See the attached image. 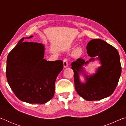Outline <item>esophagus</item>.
<instances>
[{
  "label": "esophagus",
  "mask_w": 126,
  "mask_h": 126,
  "mask_svg": "<svg viewBox=\"0 0 126 126\" xmlns=\"http://www.w3.org/2000/svg\"><path fill=\"white\" fill-rule=\"evenodd\" d=\"M63 65L64 67L66 68L68 65V58H64L63 59Z\"/></svg>",
  "instance_id": "obj_1"
}]
</instances>
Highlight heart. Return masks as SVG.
I'll return each instance as SVG.
<instances>
[{
	"instance_id": "heart-1",
	"label": "heart",
	"mask_w": 126,
	"mask_h": 126,
	"mask_svg": "<svg viewBox=\"0 0 126 126\" xmlns=\"http://www.w3.org/2000/svg\"><path fill=\"white\" fill-rule=\"evenodd\" d=\"M82 54V49L80 48H77L74 51L73 55L75 57H79Z\"/></svg>"
}]
</instances>
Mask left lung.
I'll use <instances>...</instances> for the list:
<instances>
[{"mask_svg": "<svg viewBox=\"0 0 126 126\" xmlns=\"http://www.w3.org/2000/svg\"><path fill=\"white\" fill-rule=\"evenodd\" d=\"M87 50L92 58L89 61L79 58L71 64L75 89L78 94L87 101L101 100L111 95L118 84L122 71L119 55L114 47L99 39L91 40L87 44ZM96 56L101 66L94 75H87L82 66L94 60V57ZM81 73L86 78L85 83L80 81L79 74Z\"/></svg>", "mask_w": 126, "mask_h": 126, "instance_id": "1", "label": "left lung"}]
</instances>
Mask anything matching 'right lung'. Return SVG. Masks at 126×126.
Returning a JSON list of instances; mask_svg holds the SVG:
<instances>
[{
  "label": "right lung",
  "instance_id": "add662e5",
  "mask_svg": "<svg viewBox=\"0 0 126 126\" xmlns=\"http://www.w3.org/2000/svg\"><path fill=\"white\" fill-rule=\"evenodd\" d=\"M24 40L22 38L8 55L6 76L8 84L20 101L46 103L54 96L55 80L62 71L63 62L47 61L44 59L45 49L42 44Z\"/></svg>",
  "mask_w": 126,
  "mask_h": 126
}]
</instances>
